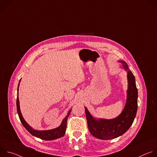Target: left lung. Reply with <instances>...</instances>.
Returning <instances> with one entry per match:
<instances>
[{"mask_svg":"<svg viewBox=\"0 0 157 157\" xmlns=\"http://www.w3.org/2000/svg\"><path fill=\"white\" fill-rule=\"evenodd\" d=\"M119 62L122 64L124 70L127 71L128 80L127 101L121 114L114 119H97L84 107L89 132L96 138L102 140L113 139L123 135L133 124L137 114L138 91L135 77L124 61L119 60Z\"/></svg>","mask_w":157,"mask_h":157,"instance_id":"left-lung-1","label":"left lung"}]
</instances>
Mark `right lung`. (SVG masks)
Segmentation results:
<instances>
[{
	"label": "right lung",
	"mask_w": 157,
	"mask_h": 157,
	"mask_svg": "<svg viewBox=\"0 0 157 157\" xmlns=\"http://www.w3.org/2000/svg\"><path fill=\"white\" fill-rule=\"evenodd\" d=\"M21 79H20L18 88H17V113L19 117V119L20 120V122H21L22 125L24 127L32 134V136L40 138L41 139L44 140H55L60 137H62L64 136L65 134L66 129V125H67V119H68V116L70 114V113L71 111V109L69 110V112L67 114L66 116L64 117V119L63 120L61 125L55 128L48 130H34L33 128H32L25 121L23 116L21 115L20 109V104H19V99H18V87L20 82Z\"/></svg>",
	"instance_id": "1"
}]
</instances>
